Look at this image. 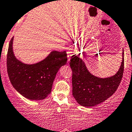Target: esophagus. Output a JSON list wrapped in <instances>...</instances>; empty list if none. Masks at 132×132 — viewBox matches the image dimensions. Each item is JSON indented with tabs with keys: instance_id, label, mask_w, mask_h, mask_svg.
<instances>
[{
	"instance_id": "esophagus-1",
	"label": "esophagus",
	"mask_w": 132,
	"mask_h": 132,
	"mask_svg": "<svg viewBox=\"0 0 132 132\" xmlns=\"http://www.w3.org/2000/svg\"><path fill=\"white\" fill-rule=\"evenodd\" d=\"M73 48L72 47H70V48H68L67 50V55H68V61H70L71 57L72 56L73 53Z\"/></svg>"
}]
</instances>
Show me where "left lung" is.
Segmentation results:
<instances>
[{
  "label": "left lung",
  "mask_w": 132,
  "mask_h": 132,
  "mask_svg": "<svg viewBox=\"0 0 132 132\" xmlns=\"http://www.w3.org/2000/svg\"><path fill=\"white\" fill-rule=\"evenodd\" d=\"M121 65L117 73L107 78L92 75L79 55H73L70 65L72 70L73 96L80 105L92 107L103 103L116 92L124 71V51Z\"/></svg>",
  "instance_id": "obj_1"
}]
</instances>
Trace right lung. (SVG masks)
I'll return each mask as SVG.
<instances>
[{
    "instance_id": "add662e5",
    "label": "right lung",
    "mask_w": 132,
    "mask_h": 132,
    "mask_svg": "<svg viewBox=\"0 0 132 132\" xmlns=\"http://www.w3.org/2000/svg\"><path fill=\"white\" fill-rule=\"evenodd\" d=\"M13 40V37L9 44L7 55V70L11 84L26 98L43 100L51 93L60 68L67 62L66 52L53 51L40 62L27 64L14 55Z\"/></svg>"
}]
</instances>
